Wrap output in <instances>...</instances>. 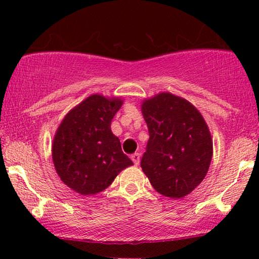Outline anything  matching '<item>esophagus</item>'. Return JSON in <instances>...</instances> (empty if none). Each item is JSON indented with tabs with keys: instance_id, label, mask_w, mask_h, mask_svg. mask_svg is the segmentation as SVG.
Wrapping results in <instances>:
<instances>
[{
	"instance_id": "esophagus-1",
	"label": "esophagus",
	"mask_w": 259,
	"mask_h": 259,
	"mask_svg": "<svg viewBox=\"0 0 259 259\" xmlns=\"http://www.w3.org/2000/svg\"><path fill=\"white\" fill-rule=\"evenodd\" d=\"M131 159L133 160L134 165L138 166V165H139V161H140V154L139 153H134V154L131 155Z\"/></svg>"
}]
</instances>
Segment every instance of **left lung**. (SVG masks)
I'll list each match as a JSON object with an SVG mask.
<instances>
[{
	"label": "left lung",
	"mask_w": 259,
	"mask_h": 259,
	"mask_svg": "<svg viewBox=\"0 0 259 259\" xmlns=\"http://www.w3.org/2000/svg\"><path fill=\"white\" fill-rule=\"evenodd\" d=\"M150 139L141 168L162 196L179 199L206 176L213 147L203 115L185 99L159 93L141 105Z\"/></svg>",
	"instance_id": "left-lung-1"
}]
</instances>
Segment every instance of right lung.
<instances>
[{
    "label": "right lung",
    "instance_id": "right-lung-1",
    "mask_svg": "<svg viewBox=\"0 0 259 259\" xmlns=\"http://www.w3.org/2000/svg\"><path fill=\"white\" fill-rule=\"evenodd\" d=\"M122 100L93 94L70 109L56 131L53 162L60 179L82 196L97 194L133 162L121 150L111 122Z\"/></svg>",
    "mask_w": 259,
    "mask_h": 259
}]
</instances>
